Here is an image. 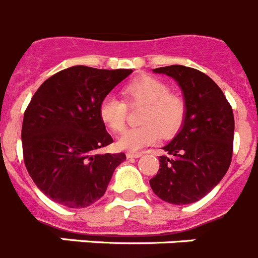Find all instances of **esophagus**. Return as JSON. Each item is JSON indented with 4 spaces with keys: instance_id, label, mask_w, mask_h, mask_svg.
Masks as SVG:
<instances>
[{
    "instance_id": "34e87169",
    "label": "esophagus",
    "mask_w": 258,
    "mask_h": 258,
    "mask_svg": "<svg viewBox=\"0 0 258 258\" xmlns=\"http://www.w3.org/2000/svg\"><path fill=\"white\" fill-rule=\"evenodd\" d=\"M141 156H142L141 152H127L126 154L127 159H137V157H141Z\"/></svg>"
}]
</instances>
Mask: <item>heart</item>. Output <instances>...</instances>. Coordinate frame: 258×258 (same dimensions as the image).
I'll use <instances>...</instances> for the list:
<instances>
[{
  "label": "heart",
  "mask_w": 258,
  "mask_h": 258,
  "mask_svg": "<svg viewBox=\"0 0 258 258\" xmlns=\"http://www.w3.org/2000/svg\"><path fill=\"white\" fill-rule=\"evenodd\" d=\"M125 101L107 94L99 103L101 121L113 133L124 131L127 104H145L140 121L142 125L125 131L117 140V147L125 151H138L163 137L172 138L182 127L187 112L186 102L179 94L170 92L169 85L152 76H142L122 89Z\"/></svg>",
  "instance_id": "b5f03b06"
}]
</instances>
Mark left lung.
I'll list each match as a JSON object with an SVG mask.
<instances>
[{"instance_id":"left-lung-1","label":"left lung","mask_w":258,"mask_h":258,"mask_svg":"<svg viewBox=\"0 0 258 258\" xmlns=\"http://www.w3.org/2000/svg\"><path fill=\"white\" fill-rule=\"evenodd\" d=\"M178 83L187 112L181 132L164 147L160 169L150 186L164 202H198L220 183L232 159L234 113L220 86L206 74L184 66L155 68Z\"/></svg>"}]
</instances>
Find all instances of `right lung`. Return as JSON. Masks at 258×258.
Segmentation results:
<instances>
[{"label":"right lung","instance_id":"1","mask_svg":"<svg viewBox=\"0 0 258 258\" xmlns=\"http://www.w3.org/2000/svg\"><path fill=\"white\" fill-rule=\"evenodd\" d=\"M132 70L74 66L52 75L23 118L24 164L42 192L68 208L101 199L125 154H97L112 143L98 115L101 101Z\"/></svg>","mask_w":258,"mask_h":258}]
</instances>
